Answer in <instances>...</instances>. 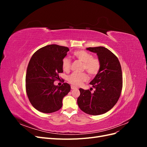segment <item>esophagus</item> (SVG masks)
Segmentation results:
<instances>
[{"label":"esophagus","instance_id":"obj_1","mask_svg":"<svg viewBox=\"0 0 147 147\" xmlns=\"http://www.w3.org/2000/svg\"><path fill=\"white\" fill-rule=\"evenodd\" d=\"M71 89H72V90H77V88L73 86V85H72V86H71Z\"/></svg>","mask_w":147,"mask_h":147}]
</instances>
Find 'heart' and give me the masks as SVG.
Instances as JSON below:
<instances>
[{"instance_id":"1","label":"heart","mask_w":147,"mask_h":147,"mask_svg":"<svg viewBox=\"0 0 147 147\" xmlns=\"http://www.w3.org/2000/svg\"><path fill=\"white\" fill-rule=\"evenodd\" d=\"M75 57L83 63V70H86L91 76H95L99 73L101 67L100 60L97 57H92L90 53L81 50L74 52ZM71 61L68 56H65L62 60V67L64 71H68L70 69ZM88 76L86 73H72L67 77L68 82L74 86H79L83 82L87 81Z\"/></svg>"}]
</instances>
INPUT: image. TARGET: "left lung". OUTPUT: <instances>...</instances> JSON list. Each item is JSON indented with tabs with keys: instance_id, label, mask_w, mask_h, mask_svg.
I'll return each mask as SVG.
<instances>
[{
	"instance_id": "left-lung-1",
	"label": "left lung",
	"mask_w": 147,
	"mask_h": 147,
	"mask_svg": "<svg viewBox=\"0 0 147 147\" xmlns=\"http://www.w3.org/2000/svg\"><path fill=\"white\" fill-rule=\"evenodd\" d=\"M86 50L96 53L101 67L90 83L95 91L91 93L89 90L80 88L77 104L84 113L99 115L112 109L119 98L123 87L121 67L118 57L107 48L97 47Z\"/></svg>"
}]
</instances>
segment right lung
Masks as SVG:
<instances>
[{"label":"right lung","instance_id":"add662e5","mask_svg":"<svg viewBox=\"0 0 147 147\" xmlns=\"http://www.w3.org/2000/svg\"><path fill=\"white\" fill-rule=\"evenodd\" d=\"M67 47L49 45L40 48L29 61L26 75V91L29 100L39 112L50 113L59 110L63 99L70 91V84L56 86L54 82L63 72L62 60Z\"/></svg>","mask_w":147,"mask_h":147}]
</instances>
